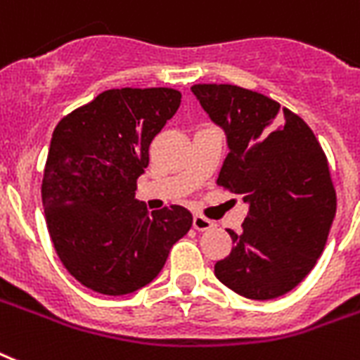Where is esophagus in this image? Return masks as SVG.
Listing matches in <instances>:
<instances>
[{"label":"esophagus","mask_w":360,"mask_h":360,"mask_svg":"<svg viewBox=\"0 0 360 360\" xmlns=\"http://www.w3.org/2000/svg\"><path fill=\"white\" fill-rule=\"evenodd\" d=\"M215 223L212 219H206L202 215H195L193 217V229L198 230V232H206V230L214 229Z\"/></svg>","instance_id":"obj_1"}]
</instances>
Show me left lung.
Segmentation results:
<instances>
[{
  "instance_id": "1",
  "label": "left lung",
  "mask_w": 360,
  "mask_h": 360,
  "mask_svg": "<svg viewBox=\"0 0 360 360\" xmlns=\"http://www.w3.org/2000/svg\"><path fill=\"white\" fill-rule=\"evenodd\" d=\"M202 109L226 135L217 184L243 197L249 214L215 277L243 297L288 294L316 266L336 214L329 163L307 122L264 94L193 85Z\"/></svg>"
}]
</instances>
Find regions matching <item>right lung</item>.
I'll return each instance as SVG.
<instances>
[{"mask_svg":"<svg viewBox=\"0 0 360 360\" xmlns=\"http://www.w3.org/2000/svg\"><path fill=\"white\" fill-rule=\"evenodd\" d=\"M182 102L174 89H111L56 126L42 178L46 225L72 277L126 295L160 275L188 234L184 206L148 212L135 198L148 146Z\"/></svg>","mask_w":360,"mask_h":360,"instance_id":"1","label":"right lung"}]
</instances>
